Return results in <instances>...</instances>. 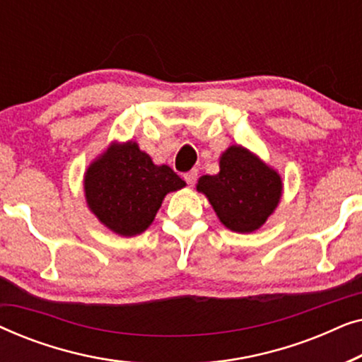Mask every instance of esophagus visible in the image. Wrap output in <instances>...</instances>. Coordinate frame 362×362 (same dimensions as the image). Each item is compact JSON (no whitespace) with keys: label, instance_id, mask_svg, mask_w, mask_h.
I'll return each instance as SVG.
<instances>
[{"label":"esophagus","instance_id":"esophagus-1","mask_svg":"<svg viewBox=\"0 0 362 362\" xmlns=\"http://www.w3.org/2000/svg\"><path fill=\"white\" fill-rule=\"evenodd\" d=\"M196 180H197V171H196V170H191L189 173H186V175H185V181H186L189 186H194Z\"/></svg>","mask_w":362,"mask_h":362}]
</instances>
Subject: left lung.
<instances>
[{
  "instance_id": "1",
  "label": "left lung",
  "mask_w": 362,
  "mask_h": 362,
  "mask_svg": "<svg viewBox=\"0 0 362 362\" xmlns=\"http://www.w3.org/2000/svg\"><path fill=\"white\" fill-rule=\"evenodd\" d=\"M196 189L211 202L227 229L250 234L274 214L284 192L279 171L242 145H232L219 158V173L204 175Z\"/></svg>"
}]
</instances>
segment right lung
<instances>
[{"label": "right lung", "mask_w": 362, "mask_h": 362, "mask_svg": "<svg viewBox=\"0 0 362 362\" xmlns=\"http://www.w3.org/2000/svg\"><path fill=\"white\" fill-rule=\"evenodd\" d=\"M186 182L168 165H155L136 141H112L83 175V194L98 222L122 237L145 232L166 194Z\"/></svg>", "instance_id": "obj_1"}]
</instances>
